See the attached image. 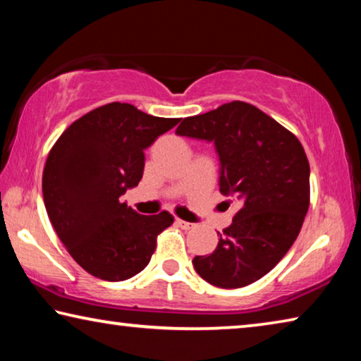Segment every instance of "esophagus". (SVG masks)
Here are the masks:
<instances>
[{"label":"esophagus","mask_w":361,"mask_h":361,"mask_svg":"<svg viewBox=\"0 0 361 361\" xmlns=\"http://www.w3.org/2000/svg\"><path fill=\"white\" fill-rule=\"evenodd\" d=\"M175 223L178 224L181 229H191V228H194L192 223H188V221H185V219H180V218H176Z\"/></svg>","instance_id":"1"}]
</instances>
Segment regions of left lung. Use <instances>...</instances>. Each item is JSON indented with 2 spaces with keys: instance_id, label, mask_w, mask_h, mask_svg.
Returning a JSON list of instances; mask_svg holds the SVG:
<instances>
[{
  "instance_id": "8db88e82",
  "label": "left lung",
  "mask_w": 361,
  "mask_h": 361,
  "mask_svg": "<svg viewBox=\"0 0 361 361\" xmlns=\"http://www.w3.org/2000/svg\"><path fill=\"white\" fill-rule=\"evenodd\" d=\"M178 135L215 142L219 191L235 202L215 252L195 256V272L219 288H242L271 272L295 243L310 204L302 145L276 119L247 102L224 103L183 119Z\"/></svg>"
}]
</instances>
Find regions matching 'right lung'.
Returning a JSON list of instances; mask_svg holds the SVG:
<instances>
[{"instance_id": "add662e5", "label": "right lung", "mask_w": 361, "mask_h": 361, "mask_svg": "<svg viewBox=\"0 0 361 361\" xmlns=\"http://www.w3.org/2000/svg\"><path fill=\"white\" fill-rule=\"evenodd\" d=\"M180 118H157L113 102L81 116L49 151L42 197L49 219L71 258L108 282L148 266L169 212L138 215L121 195L143 176L145 149Z\"/></svg>"}]
</instances>
